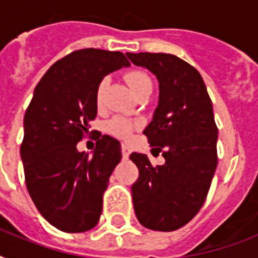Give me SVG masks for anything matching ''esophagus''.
<instances>
[{
    "label": "esophagus",
    "instance_id": "1",
    "mask_svg": "<svg viewBox=\"0 0 258 258\" xmlns=\"http://www.w3.org/2000/svg\"><path fill=\"white\" fill-rule=\"evenodd\" d=\"M130 153H131V150L127 145H121V157L123 159H127L130 157Z\"/></svg>",
    "mask_w": 258,
    "mask_h": 258
}]
</instances>
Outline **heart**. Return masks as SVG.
<instances>
[{
	"mask_svg": "<svg viewBox=\"0 0 258 258\" xmlns=\"http://www.w3.org/2000/svg\"><path fill=\"white\" fill-rule=\"evenodd\" d=\"M124 80L131 88V91L135 93V96L139 92H142L143 89L153 88V82H151L150 76L141 70H131L128 72H125ZM107 86H108V78H101L97 82L96 88H95V103H96L97 108H101L103 104H104ZM137 125L138 123L130 120L127 117L115 116L108 121L107 128H108V133L115 135V137L127 139V138L131 137V134H133L134 128Z\"/></svg>",
	"mask_w": 258,
	"mask_h": 258,
	"instance_id": "obj_1",
	"label": "heart"
}]
</instances>
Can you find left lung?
Masks as SVG:
<instances>
[{
	"label": "left lung",
	"mask_w": 258,
	"mask_h": 258,
	"mask_svg": "<svg viewBox=\"0 0 258 258\" xmlns=\"http://www.w3.org/2000/svg\"><path fill=\"white\" fill-rule=\"evenodd\" d=\"M159 82V103L145 130L149 143L165 158L153 166L145 154L133 153L139 176L133 184L134 209L145 228L172 232L204 206L216 171L218 128L201 74L169 53H127Z\"/></svg>",
	"instance_id": "8db88e82"
}]
</instances>
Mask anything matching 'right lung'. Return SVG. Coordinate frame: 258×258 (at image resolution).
<instances>
[{"label":"right lung","mask_w":258,"mask_h":258,"mask_svg":"<svg viewBox=\"0 0 258 258\" xmlns=\"http://www.w3.org/2000/svg\"><path fill=\"white\" fill-rule=\"evenodd\" d=\"M128 66L121 52L79 49L54 62L34 88L21 143L25 183L41 216L61 232H87L99 222L120 143L99 134L92 157L76 145L96 117L97 82Z\"/></svg>","instance_id":"obj_1"}]
</instances>
